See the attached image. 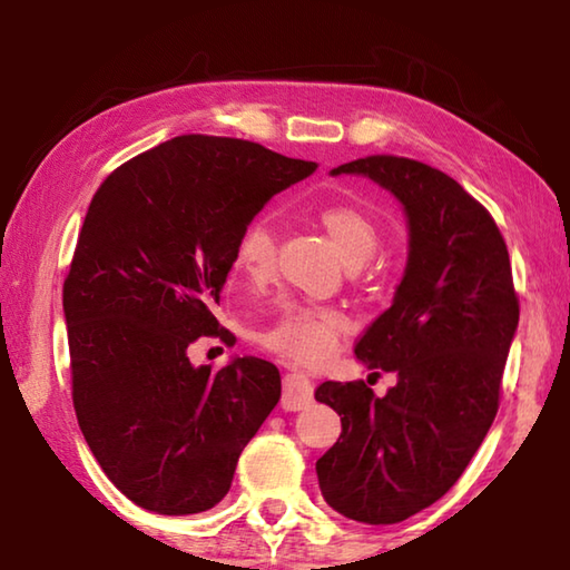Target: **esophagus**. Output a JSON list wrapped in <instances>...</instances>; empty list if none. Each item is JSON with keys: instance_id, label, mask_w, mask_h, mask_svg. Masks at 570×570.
<instances>
[{"instance_id": "obj_1", "label": "esophagus", "mask_w": 570, "mask_h": 570, "mask_svg": "<svg viewBox=\"0 0 570 570\" xmlns=\"http://www.w3.org/2000/svg\"><path fill=\"white\" fill-rule=\"evenodd\" d=\"M314 400V390L312 382H308L304 374L298 372H288L284 374V394H282V407L286 412H296L304 410L306 404H312Z\"/></svg>"}]
</instances>
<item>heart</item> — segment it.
Returning <instances> with one entry per match:
<instances>
[{
  "label": "heart",
  "mask_w": 570,
  "mask_h": 570,
  "mask_svg": "<svg viewBox=\"0 0 570 570\" xmlns=\"http://www.w3.org/2000/svg\"><path fill=\"white\" fill-rule=\"evenodd\" d=\"M320 220L330 234L336 254L344 264L366 262L377 248V228L370 216L352 206H326ZM276 262V228L268 216H258L240 230L234 248V266L248 282L272 276ZM346 322L340 312L324 306L282 304L274 322L258 332V342L268 350L302 364H320L334 352Z\"/></svg>",
  "instance_id": "b5f03b06"
}]
</instances>
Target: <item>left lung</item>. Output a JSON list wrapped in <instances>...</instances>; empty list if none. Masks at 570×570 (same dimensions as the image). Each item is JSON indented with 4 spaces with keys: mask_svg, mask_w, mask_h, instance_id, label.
I'll return each instance as SVG.
<instances>
[{
    "mask_svg": "<svg viewBox=\"0 0 570 570\" xmlns=\"http://www.w3.org/2000/svg\"><path fill=\"white\" fill-rule=\"evenodd\" d=\"M342 173L400 200L407 266L392 306L354 346L397 384L384 397L364 382L320 384L314 397L340 414L342 435L316 475L336 513L392 525L445 495L485 440L520 308L505 240L458 180L397 156L344 163L332 176Z\"/></svg>",
    "mask_w": 570,
    "mask_h": 570,
    "instance_id": "obj_1",
    "label": "left lung"
}]
</instances>
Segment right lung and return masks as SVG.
Wrapping results in <instances>:
<instances>
[{
	"label": "right lung",
	"instance_id": "add662e5",
	"mask_svg": "<svg viewBox=\"0 0 570 570\" xmlns=\"http://www.w3.org/2000/svg\"><path fill=\"white\" fill-rule=\"evenodd\" d=\"M316 163L258 142L180 135L122 163L85 216L62 308L80 430L112 485L160 515L228 493L240 450L282 397L278 370L196 366L198 336H234L214 306L250 220Z\"/></svg>",
	"mask_w": 570,
	"mask_h": 570
}]
</instances>
